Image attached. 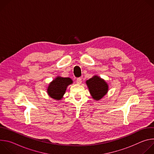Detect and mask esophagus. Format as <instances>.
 <instances>
[{"mask_svg": "<svg viewBox=\"0 0 154 154\" xmlns=\"http://www.w3.org/2000/svg\"><path fill=\"white\" fill-rule=\"evenodd\" d=\"M82 79L81 78H77V80H76V82H77V84H81L82 83Z\"/></svg>", "mask_w": 154, "mask_h": 154, "instance_id": "esophagus-1", "label": "esophagus"}]
</instances>
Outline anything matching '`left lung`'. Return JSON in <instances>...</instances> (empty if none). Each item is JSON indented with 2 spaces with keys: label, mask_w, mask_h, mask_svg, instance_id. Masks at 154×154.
Wrapping results in <instances>:
<instances>
[{
  "label": "left lung",
  "mask_w": 154,
  "mask_h": 154,
  "mask_svg": "<svg viewBox=\"0 0 154 154\" xmlns=\"http://www.w3.org/2000/svg\"><path fill=\"white\" fill-rule=\"evenodd\" d=\"M88 87L94 99L99 100L105 96L108 91V85L98 76H94L86 81Z\"/></svg>",
  "instance_id": "obj_1"
}]
</instances>
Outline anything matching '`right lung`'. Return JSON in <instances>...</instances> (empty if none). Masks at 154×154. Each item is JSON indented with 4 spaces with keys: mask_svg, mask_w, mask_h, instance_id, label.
Returning a JSON list of instances; mask_svg holds the SVG:
<instances>
[{
    "mask_svg": "<svg viewBox=\"0 0 154 154\" xmlns=\"http://www.w3.org/2000/svg\"><path fill=\"white\" fill-rule=\"evenodd\" d=\"M72 83L68 77H57L49 85L48 93L53 99L60 100L63 97L67 86Z\"/></svg>",
    "mask_w": 154,
    "mask_h": 154,
    "instance_id": "right-lung-1",
    "label": "right lung"
}]
</instances>
